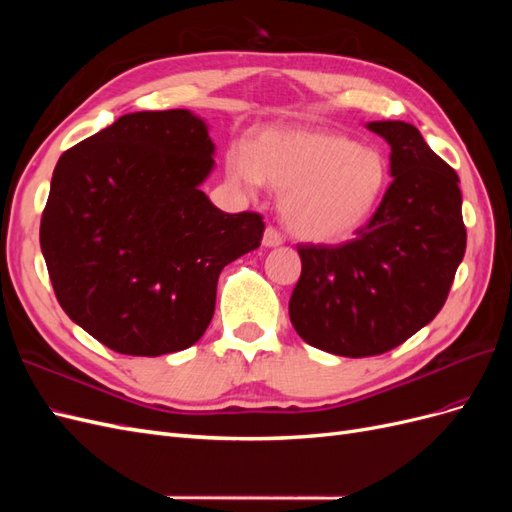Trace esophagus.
<instances>
[{
  "instance_id": "34e87169",
  "label": "esophagus",
  "mask_w": 512,
  "mask_h": 512,
  "mask_svg": "<svg viewBox=\"0 0 512 512\" xmlns=\"http://www.w3.org/2000/svg\"><path fill=\"white\" fill-rule=\"evenodd\" d=\"M284 243V237L280 235V230L273 228V226H267L265 228V235H262V245L265 247H277Z\"/></svg>"
}]
</instances>
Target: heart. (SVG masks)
<instances>
[{"label": "heart", "instance_id": "obj_1", "mask_svg": "<svg viewBox=\"0 0 512 512\" xmlns=\"http://www.w3.org/2000/svg\"><path fill=\"white\" fill-rule=\"evenodd\" d=\"M226 170L241 185L280 192V213L294 237L309 243L346 241L386 188V162L376 149L324 130H267L250 149L228 153Z\"/></svg>", "mask_w": 512, "mask_h": 512}]
</instances>
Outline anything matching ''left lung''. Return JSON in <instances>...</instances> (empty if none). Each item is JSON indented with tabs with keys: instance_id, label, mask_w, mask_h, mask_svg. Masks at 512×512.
I'll return each instance as SVG.
<instances>
[{
	"instance_id": "1",
	"label": "left lung",
	"mask_w": 512,
	"mask_h": 512,
	"mask_svg": "<svg viewBox=\"0 0 512 512\" xmlns=\"http://www.w3.org/2000/svg\"><path fill=\"white\" fill-rule=\"evenodd\" d=\"M367 128L391 145L393 183L354 241L299 245L288 303L301 339L352 359L389 352L436 318L466 254L455 170L412 123Z\"/></svg>"
}]
</instances>
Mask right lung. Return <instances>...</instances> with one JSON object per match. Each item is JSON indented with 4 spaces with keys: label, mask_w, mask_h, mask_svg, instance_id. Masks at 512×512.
<instances>
[{
    "label": "right lung",
    "mask_w": 512,
    "mask_h": 512,
    "mask_svg": "<svg viewBox=\"0 0 512 512\" xmlns=\"http://www.w3.org/2000/svg\"><path fill=\"white\" fill-rule=\"evenodd\" d=\"M213 153L207 123L185 108L123 115L61 153L42 256L59 305L106 348L160 356L196 344L222 269L260 245L258 213H224L200 190Z\"/></svg>",
    "instance_id": "right-lung-1"
}]
</instances>
